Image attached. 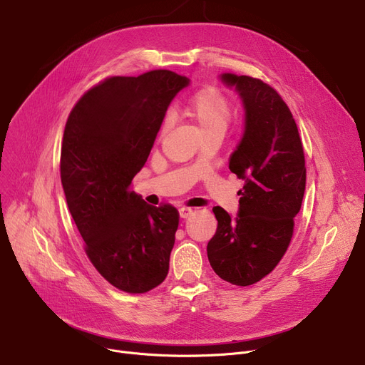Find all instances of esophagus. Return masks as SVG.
I'll return each mask as SVG.
<instances>
[{"label": "esophagus", "instance_id": "1", "mask_svg": "<svg viewBox=\"0 0 365 365\" xmlns=\"http://www.w3.org/2000/svg\"><path fill=\"white\" fill-rule=\"evenodd\" d=\"M192 213H194V210L189 208V207H182V208H179V215H180L182 219H187Z\"/></svg>", "mask_w": 365, "mask_h": 365}]
</instances>
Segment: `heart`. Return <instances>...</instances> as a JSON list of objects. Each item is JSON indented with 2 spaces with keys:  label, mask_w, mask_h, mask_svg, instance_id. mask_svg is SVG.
<instances>
[{
  "label": "heart",
  "mask_w": 365,
  "mask_h": 365,
  "mask_svg": "<svg viewBox=\"0 0 365 365\" xmlns=\"http://www.w3.org/2000/svg\"><path fill=\"white\" fill-rule=\"evenodd\" d=\"M183 113L197 124L202 138H223L232 117L231 103L216 87H204L195 91L183 106ZM168 127L170 120L164 118L160 128V136H164Z\"/></svg>",
  "instance_id": "heart-1"
}]
</instances>
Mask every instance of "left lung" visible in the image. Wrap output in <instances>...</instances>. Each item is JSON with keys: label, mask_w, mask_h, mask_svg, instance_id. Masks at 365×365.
<instances>
[{"label": "left lung", "mask_w": 365, "mask_h": 365, "mask_svg": "<svg viewBox=\"0 0 365 365\" xmlns=\"http://www.w3.org/2000/svg\"><path fill=\"white\" fill-rule=\"evenodd\" d=\"M220 80L244 106V134L229 170L245 183L235 219L213 208L217 231L207 256L222 279L245 287L271 274L290 245L306 186L304 153L293 115L271 86L235 73Z\"/></svg>", "instance_id": "1"}]
</instances>
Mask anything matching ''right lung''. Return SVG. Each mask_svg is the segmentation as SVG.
<instances>
[{
	"label": "right lung",
	"mask_w": 365,
	"mask_h": 365,
	"mask_svg": "<svg viewBox=\"0 0 365 365\" xmlns=\"http://www.w3.org/2000/svg\"><path fill=\"white\" fill-rule=\"evenodd\" d=\"M187 86L167 69L110 76L83 94L65 125L61 179L69 212L93 266L125 293H146L168 274L178 210L149 205L128 187L170 102Z\"/></svg>",
	"instance_id": "add662e5"
}]
</instances>
